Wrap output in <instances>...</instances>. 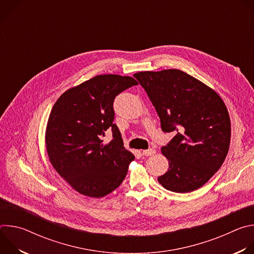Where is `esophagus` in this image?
<instances>
[{"label":"esophagus","instance_id":"esophagus-1","mask_svg":"<svg viewBox=\"0 0 254 254\" xmlns=\"http://www.w3.org/2000/svg\"><path fill=\"white\" fill-rule=\"evenodd\" d=\"M154 154H156V151H155L154 149H149V150L142 151V155H143V156H147V157L152 156V155H154Z\"/></svg>","mask_w":254,"mask_h":254}]
</instances>
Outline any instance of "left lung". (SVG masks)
I'll return each mask as SVG.
<instances>
[{
  "label": "left lung",
  "mask_w": 254,
  "mask_h": 254,
  "mask_svg": "<svg viewBox=\"0 0 254 254\" xmlns=\"http://www.w3.org/2000/svg\"><path fill=\"white\" fill-rule=\"evenodd\" d=\"M133 76L155 106L162 130L175 133L162 148L169 169L159 183L176 193L199 189L220 169L229 150L231 126L224 101L179 69L141 71Z\"/></svg>",
  "instance_id": "1"
}]
</instances>
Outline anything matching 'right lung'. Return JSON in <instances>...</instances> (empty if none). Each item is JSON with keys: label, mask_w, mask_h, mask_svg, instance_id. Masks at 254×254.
<instances>
[{"label": "right lung", "mask_w": 254, "mask_h": 254, "mask_svg": "<svg viewBox=\"0 0 254 254\" xmlns=\"http://www.w3.org/2000/svg\"><path fill=\"white\" fill-rule=\"evenodd\" d=\"M137 82L118 74L97 75L69 88L57 99L50 113L46 150L56 172L78 193L101 198L125 180L134 156L124 147L115 125L114 100ZM111 129L113 138H101Z\"/></svg>", "instance_id": "obj_1"}]
</instances>
